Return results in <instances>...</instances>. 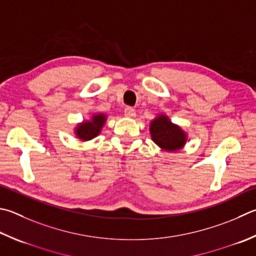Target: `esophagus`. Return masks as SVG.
Listing matches in <instances>:
<instances>
[{
    "label": "esophagus",
    "mask_w": 256,
    "mask_h": 256,
    "mask_svg": "<svg viewBox=\"0 0 256 256\" xmlns=\"http://www.w3.org/2000/svg\"><path fill=\"white\" fill-rule=\"evenodd\" d=\"M124 114L128 118H136V110H134L132 108H125L124 110Z\"/></svg>",
    "instance_id": "34e87169"
}]
</instances>
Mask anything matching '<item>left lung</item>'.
Here are the masks:
<instances>
[{
	"mask_svg": "<svg viewBox=\"0 0 256 256\" xmlns=\"http://www.w3.org/2000/svg\"><path fill=\"white\" fill-rule=\"evenodd\" d=\"M150 134L153 142L168 152L180 150L187 142V134L184 130L166 115H159L152 120Z\"/></svg>",
	"mask_w": 256,
	"mask_h": 256,
	"instance_id": "obj_1",
	"label": "left lung"
}]
</instances>
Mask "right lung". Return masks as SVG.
<instances>
[{"label":"right lung","mask_w":256,"mask_h":256,"mask_svg":"<svg viewBox=\"0 0 256 256\" xmlns=\"http://www.w3.org/2000/svg\"><path fill=\"white\" fill-rule=\"evenodd\" d=\"M105 114H94L90 120H84L82 123L78 124L75 128V133L78 138L82 141H88L96 138L102 131L106 122Z\"/></svg>","instance_id":"obj_1"}]
</instances>
